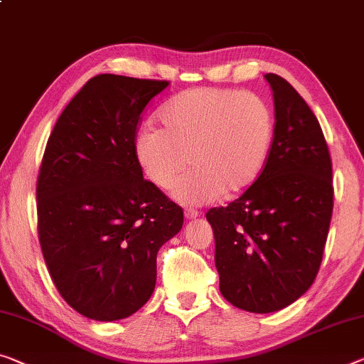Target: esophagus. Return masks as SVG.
<instances>
[{"mask_svg":"<svg viewBox=\"0 0 364 364\" xmlns=\"http://www.w3.org/2000/svg\"><path fill=\"white\" fill-rule=\"evenodd\" d=\"M198 215H200L198 210H195V208H186V216L188 218V220H195V218H197Z\"/></svg>","mask_w":364,"mask_h":364,"instance_id":"1","label":"esophagus"}]
</instances>
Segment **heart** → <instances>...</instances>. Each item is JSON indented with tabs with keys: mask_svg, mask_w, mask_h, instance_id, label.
<instances>
[{
	"mask_svg": "<svg viewBox=\"0 0 364 364\" xmlns=\"http://www.w3.org/2000/svg\"><path fill=\"white\" fill-rule=\"evenodd\" d=\"M161 124L136 133V163L149 182L169 188L188 162L193 169L172 186V195L198 205L237 197L259 178L270 154L275 117L255 92L193 87L164 105Z\"/></svg>",
	"mask_w": 364,
	"mask_h": 364,
	"instance_id": "b5f03b06",
	"label": "heart"
}]
</instances>
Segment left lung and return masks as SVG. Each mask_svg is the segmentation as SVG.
<instances>
[{
    "mask_svg": "<svg viewBox=\"0 0 364 364\" xmlns=\"http://www.w3.org/2000/svg\"><path fill=\"white\" fill-rule=\"evenodd\" d=\"M275 130L264 171L242 197L211 208L220 291L267 314L301 298L317 277L333 210L332 159L306 100L268 73Z\"/></svg>",
    "mask_w": 364,
    "mask_h": 364,
    "instance_id": "8db88e82",
    "label": "left lung"
}]
</instances>
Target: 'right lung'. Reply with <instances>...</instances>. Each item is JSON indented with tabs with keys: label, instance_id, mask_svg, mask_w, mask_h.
<instances>
[{
	"label": "right lung",
	"instance_id": "obj_1",
	"mask_svg": "<svg viewBox=\"0 0 364 364\" xmlns=\"http://www.w3.org/2000/svg\"><path fill=\"white\" fill-rule=\"evenodd\" d=\"M169 81L97 75L61 112L37 177L43 259L66 303L119 321L148 303L156 255L183 211L143 178L133 141L141 114Z\"/></svg>",
	"mask_w": 364,
	"mask_h": 364
}]
</instances>
